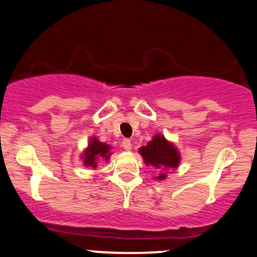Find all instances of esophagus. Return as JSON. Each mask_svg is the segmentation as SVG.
<instances>
[{
    "mask_svg": "<svg viewBox=\"0 0 257 257\" xmlns=\"http://www.w3.org/2000/svg\"><path fill=\"white\" fill-rule=\"evenodd\" d=\"M121 145H123V148L125 150H131L132 149V142L129 141V139H124V141L121 142Z\"/></svg>",
    "mask_w": 257,
    "mask_h": 257,
    "instance_id": "34e87169",
    "label": "esophagus"
}]
</instances>
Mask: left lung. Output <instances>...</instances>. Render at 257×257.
Returning a JSON list of instances; mask_svg holds the SVG:
<instances>
[{"instance_id": "left-lung-1", "label": "left lung", "mask_w": 257, "mask_h": 257, "mask_svg": "<svg viewBox=\"0 0 257 257\" xmlns=\"http://www.w3.org/2000/svg\"><path fill=\"white\" fill-rule=\"evenodd\" d=\"M139 153L143 157L147 167L150 165L160 170V174L155 178L158 180H164L167 178L165 172L169 169H175L180 163V155L175 145L168 142L160 134L153 137L149 143L139 149Z\"/></svg>"}]
</instances>
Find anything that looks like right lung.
<instances>
[{
    "label": "right lung",
    "mask_w": 257,
    "mask_h": 257,
    "mask_svg": "<svg viewBox=\"0 0 257 257\" xmlns=\"http://www.w3.org/2000/svg\"><path fill=\"white\" fill-rule=\"evenodd\" d=\"M110 145L102 143L97 138H90L87 149L83 152L82 160L85 167H90L93 169L98 167V162H108L110 158Z\"/></svg>",
    "instance_id": "right-lung-1"
}]
</instances>
